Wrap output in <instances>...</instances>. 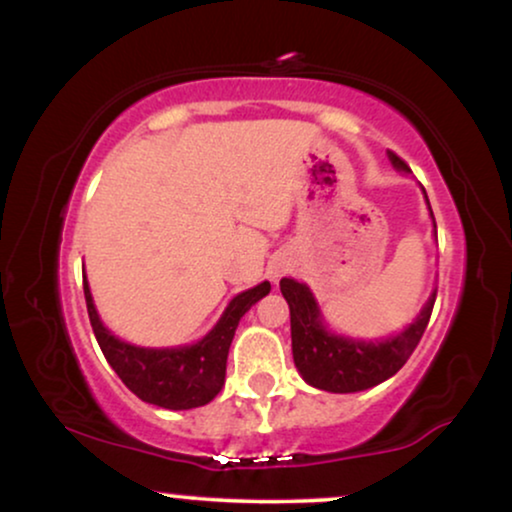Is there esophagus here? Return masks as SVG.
Instances as JSON below:
<instances>
[{"instance_id": "1", "label": "esophagus", "mask_w": 512, "mask_h": 512, "mask_svg": "<svg viewBox=\"0 0 512 512\" xmlns=\"http://www.w3.org/2000/svg\"><path fill=\"white\" fill-rule=\"evenodd\" d=\"M284 272H286L284 265H277V268H272V272H270V275H272V282H279V277H282Z\"/></svg>"}]
</instances>
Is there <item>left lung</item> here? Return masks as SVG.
I'll return each instance as SVG.
<instances>
[{
    "label": "left lung",
    "instance_id": "8db88e82",
    "mask_svg": "<svg viewBox=\"0 0 512 512\" xmlns=\"http://www.w3.org/2000/svg\"><path fill=\"white\" fill-rule=\"evenodd\" d=\"M389 160L398 170L410 172L408 163L398 158L394 151H389ZM279 289L289 303L291 347L298 373L307 384L333 391V394H354V391L370 389L396 375L422 340L426 326H429L433 303H436V291H433L415 324H410L403 333L382 342H363L328 333L321 321L317 300L305 284L284 277L279 282Z\"/></svg>",
    "mask_w": 512,
    "mask_h": 512
}]
</instances>
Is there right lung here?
<instances>
[{
  "label": "right lung",
  "instance_id": "obj_1",
  "mask_svg": "<svg viewBox=\"0 0 512 512\" xmlns=\"http://www.w3.org/2000/svg\"><path fill=\"white\" fill-rule=\"evenodd\" d=\"M270 293V282L242 291L230 300L212 331L191 347L146 349L118 340L102 326L90 296L88 282L83 279L88 317L104 359L116 370L125 387L146 403L167 410H191L207 405L219 394L226 380L228 349L235 328L251 305Z\"/></svg>",
  "mask_w": 512,
  "mask_h": 512
}]
</instances>
